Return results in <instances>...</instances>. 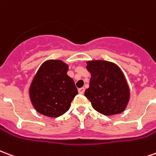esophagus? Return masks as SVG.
Segmentation results:
<instances>
[{
	"mask_svg": "<svg viewBox=\"0 0 156 156\" xmlns=\"http://www.w3.org/2000/svg\"><path fill=\"white\" fill-rule=\"evenodd\" d=\"M85 88H81L78 89V93L80 94H83V93H84Z\"/></svg>",
	"mask_w": 156,
	"mask_h": 156,
	"instance_id": "34e87169",
	"label": "esophagus"
}]
</instances>
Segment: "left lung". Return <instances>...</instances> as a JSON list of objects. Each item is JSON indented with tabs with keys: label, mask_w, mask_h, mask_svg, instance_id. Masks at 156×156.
<instances>
[{
	"label": "left lung",
	"mask_w": 156,
	"mask_h": 156,
	"mask_svg": "<svg viewBox=\"0 0 156 156\" xmlns=\"http://www.w3.org/2000/svg\"><path fill=\"white\" fill-rule=\"evenodd\" d=\"M87 70L91 73L89 88L84 95L93 108L104 115L122 113L129 99V88L123 72L110 62H87Z\"/></svg>",
	"instance_id": "obj_1"
}]
</instances>
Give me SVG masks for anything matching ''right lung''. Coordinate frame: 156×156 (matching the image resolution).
Segmentation results:
<instances>
[{"mask_svg":"<svg viewBox=\"0 0 156 156\" xmlns=\"http://www.w3.org/2000/svg\"><path fill=\"white\" fill-rule=\"evenodd\" d=\"M68 70V65L61 60H48L39 68L29 89L32 105L38 113L57 118L69 109L78 90Z\"/></svg>","mask_w":156,"mask_h":156,"instance_id":"right-lung-1","label":"right lung"}]
</instances>
